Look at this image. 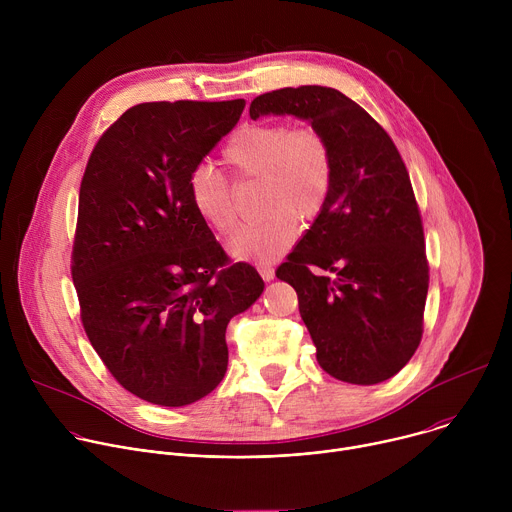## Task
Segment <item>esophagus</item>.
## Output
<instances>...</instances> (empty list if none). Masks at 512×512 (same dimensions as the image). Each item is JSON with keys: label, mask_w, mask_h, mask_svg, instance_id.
<instances>
[{"label": "esophagus", "mask_w": 512, "mask_h": 512, "mask_svg": "<svg viewBox=\"0 0 512 512\" xmlns=\"http://www.w3.org/2000/svg\"><path fill=\"white\" fill-rule=\"evenodd\" d=\"M257 271L261 273V277H263L265 281H271V279L275 277V269H273V265H271V263H267V261L259 263V265H257Z\"/></svg>", "instance_id": "obj_1"}]
</instances>
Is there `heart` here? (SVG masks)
Listing matches in <instances>:
<instances>
[{
  "label": "heart",
  "mask_w": 512,
  "mask_h": 512,
  "mask_svg": "<svg viewBox=\"0 0 512 512\" xmlns=\"http://www.w3.org/2000/svg\"><path fill=\"white\" fill-rule=\"evenodd\" d=\"M223 164L237 182L259 180V204L269 212L245 225L229 249L237 259L267 261L294 243L296 216L314 221L332 188V154L324 135L281 121L245 123L223 148ZM188 202L200 221L218 235H231L237 210L229 182L206 166L188 178Z\"/></svg>",
  "instance_id": "b5f03b06"
}]
</instances>
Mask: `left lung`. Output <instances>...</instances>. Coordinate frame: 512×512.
Wrapping results in <instances>:
<instances>
[{"label": "left lung", "instance_id": "left-lung-1", "mask_svg": "<svg viewBox=\"0 0 512 512\" xmlns=\"http://www.w3.org/2000/svg\"><path fill=\"white\" fill-rule=\"evenodd\" d=\"M249 115H296L328 141V200L275 275L296 289L328 375L352 385L391 379L421 342L429 287L421 214L399 150L367 111L330 87L259 95Z\"/></svg>", "mask_w": 512, "mask_h": 512}]
</instances>
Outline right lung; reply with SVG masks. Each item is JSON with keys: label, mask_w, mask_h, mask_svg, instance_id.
<instances>
[{"label": "right lung", "mask_w": 512, "mask_h": 512, "mask_svg": "<svg viewBox=\"0 0 512 512\" xmlns=\"http://www.w3.org/2000/svg\"><path fill=\"white\" fill-rule=\"evenodd\" d=\"M243 109V99L135 105L99 137L81 182L70 269L83 328L115 381L154 405L216 389L227 326L265 287L188 202L192 170Z\"/></svg>", "instance_id": "right-lung-1"}]
</instances>
